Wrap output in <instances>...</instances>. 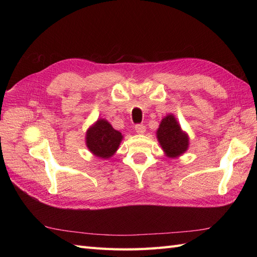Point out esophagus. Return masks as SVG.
Wrapping results in <instances>:
<instances>
[{"label":"esophagus","mask_w":257,"mask_h":257,"mask_svg":"<svg viewBox=\"0 0 257 257\" xmlns=\"http://www.w3.org/2000/svg\"><path fill=\"white\" fill-rule=\"evenodd\" d=\"M135 131H136L137 134H144L146 132V126L144 125V124H136Z\"/></svg>","instance_id":"esophagus-1"}]
</instances>
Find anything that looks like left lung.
<instances>
[{"mask_svg":"<svg viewBox=\"0 0 257 257\" xmlns=\"http://www.w3.org/2000/svg\"><path fill=\"white\" fill-rule=\"evenodd\" d=\"M157 133L160 145L169 158L179 157L188 149V135L183 133L173 114L162 120Z\"/></svg>","mask_w":257,"mask_h":257,"instance_id":"8db88e82","label":"left lung"}]
</instances>
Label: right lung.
<instances>
[{
  "instance_id": "1",
  "label": "right lung",
  "mask_w": 257,
  "mask_h": 257,
  "mask_svg": "<svg viewBox=\"0 0 257 257\" xmlns=\"http://www.w3.org/2000/svg\"><path fill=\"white\" fill-rule=\"evenodd\" d=\"M85 144L89 150L102 159H109L118 150L122 134L104 119H99L87 132Z\"/></svg>"
}]
</instances>
